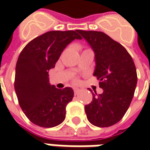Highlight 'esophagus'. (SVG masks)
<instances>
[{
	"mask_svg": "<svg viewBox=\"0 0 150 150\" xmlns=\"http://www.w3.org/2000/svg\"><path fill=\"white\" fill-rule=\"evenodd\" d=\"M73 91H74V94H75V95H76V94H78V93H79V89H78V88H74Z\"/></svg>",
	"mask_w": 150,
	"mask_h": 150,
	"instance_id": "obj_1",
	"label": "esophagus"
}]
</instances>
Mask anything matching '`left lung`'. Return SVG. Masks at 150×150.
Wrapping results in <instances>:
<instances>
[{"label": "left lung", "mask_w": 150, "mask_h": 150, "mask_svg": "<svg viewBox=\"0 0 150 150\" xmlns=\"http://www.w3.org/2000/svg\"><path fill=\"white\" fill-rule=\"evenodd\" d=\"M77 32L94 52L93 76L103 88V93H95L92 102L85 106L87 118L97 127L112 126L122 119L133 99L138 79L134 62L127 50L105 33Z\"/></svg>", "instance_id": "left-lung-1"}]
</instances>
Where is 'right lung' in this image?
I'll use <instances>...</instances> for the list:
<instances>
[{
	"instance_id": "obj_1",
	"label": "right lung",
	"mask_w": 150,
	"mask_h": 150,
	"mask_svg": "<svg viewBox=\"0 0 150 150\" xmlns=\"http://www.w3.org/2000/svg\"><path fill=\"white\" fill-rule=\"evenodd\" d=\"M77 31H51L34 38L21 51L16 66L15 90L22 111L29 120L43 128L63 122L73 90L58 89L49 83L53 68L66 47L81 39Z\"/></svg>"
}]
</instances>
